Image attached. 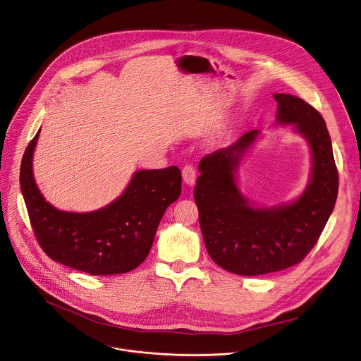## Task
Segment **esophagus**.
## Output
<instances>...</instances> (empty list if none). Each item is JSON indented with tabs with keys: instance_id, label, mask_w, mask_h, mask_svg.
<instances>
[{
	"instance_id": "esophagus-1",
	"label": "esophagus",
	"mask_w": 361,
	"mask_h": 361,
	"mask_svg": "<svg viewBox=\"0 0 361 361\" xmlns=\"http://www.w3.org/2000/svg\"><path fill=\"white\" fill-rule=\"evenodd\" d=\"M183 180L187 185L192 187L195 184V180H197V170L192 164H185L184 169H183Z\"/></svg>"
}]
</instances>
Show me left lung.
Returning <instances> with one entry per match:
<instances>
[{
	"label": "left lung",
	"instance_id": "1",
	"mask_svg": "<svg viewBox=\"0 0 361 361\" xmlns=\"http://www.w3.org/2000/svg\"><path fill=\"white\" fill-rule=\"evenodd\" d=\"M276 124L293 126L312 152L310 180L299 198L260 207L240 192L237 171L260 130L206 155L194 190L206 250L221 269L240 276L281 271L302 262L320 238L338 197V170L326 124L302 98L274 94Z\"/></svg>",
	"mask_w": 361,
	"mask_h": 361
}]
</instances>
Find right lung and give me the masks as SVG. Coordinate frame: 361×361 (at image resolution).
I'll return each mask as SVG.
<instances>
[{
  "label": "right lung",
  "mask_w": 361,
  "mask_h": 361,
  "mask_svg": "<svg viewBox=\"0 0 361 361\" xmlns=\"http://www.w3.org/2000/svg\"><path fill=\"white\" fill-rule=\"evenodd\" d=\"M39 133L20 164V190L42 250L52 260L91 276H114L138 267L148 256L161 216L181 194L177 166L138 170L119 198L87 212H63L47 202L33 176Z\"/></svg>",
  "instance_id": "right-lung-1"
}]
</instances>
